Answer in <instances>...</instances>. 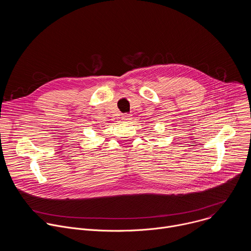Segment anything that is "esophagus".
<instances>
[{"label": "esophagus", "mask_w": 251, "mask_h": 251, "mask_svg": "<svg viewBox=\"0 0 251 251\" xmlns=\"http://www.w3.org/2000/svg\"><path fill=\"white\" fill-rule=\"evenodd\" d=\"M122 120H123V121H126V122L130 121V120H131V115H130V114H124V115L122 116Z\"/></svg>", "instance_id": "esophagus-1"}]
</instances>
